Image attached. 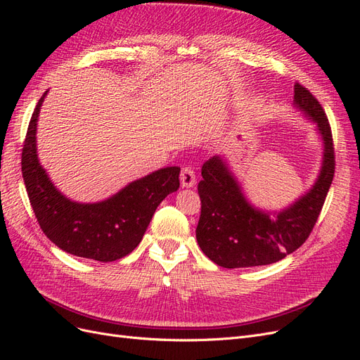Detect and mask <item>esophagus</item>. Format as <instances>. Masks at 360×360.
<instances>
[{"label":"esophagus","instance_id":"34e87169","mask_svg":"<svg viewBox=\"0 0 360 360\" xmlns=\"http://www.w3.org/2000/svg\"><path fill=\"white\" fill-rule=\"evenodd\" d=\"M180 181L183 188H193L197 183V177H195V171L191 167L181 168L180 172Z\"/></svg>","mask_w":360,"mask_h":360}]
</instances>
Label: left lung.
<instances>
[{
	"label": "left lung",
	"mask_w": 360,
	"mask_h": 360,
	"mask_svg": "<svg viewBox=\"0 0 360 360\" xmlns=\"http://www.w3.org/2000/svg\"><path fill=\"white\" fill-rule=\"evenodd\" d=\"M294 106L317 124L324 151L317 181L285 210L255 209L221 156H213L201 168L197 240L217 266L238 269L276 263L304 243L319 219L335 174L332 130L320 102L299 82L294 85Z\"/></svg>",
	"instance_id": "left-lung-1"
}]
</instances>
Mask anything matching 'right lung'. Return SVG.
I'll return each instance as SVG.
<instances>
[{"label":"right lung","instance_id":"add662e5","mask_svg":"<svg viewBox=\"0 0 360 360\" xmlns=\"http://www.w3.org/2000/svg\"><path fill=\"white\" fill-rule=\"evenodd\" d=\"M43 93L31 115L22 148V177L41 231L68 254L96 261L129 255L143 236L158 205L180 186V168L167 167L129 183L101 202H75L53 186L37 158L36 130Z\"/></svg>","mask_w":360,"mask_h":360}]
</instances>
